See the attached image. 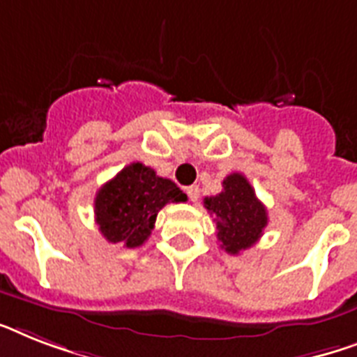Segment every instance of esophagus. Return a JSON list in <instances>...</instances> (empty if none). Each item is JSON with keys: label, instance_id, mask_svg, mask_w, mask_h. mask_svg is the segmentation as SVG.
<instances>
[{"label": "esophagus", "instance_id": "obj_1", "mask_svg": "<svg viewBox=\"0 0 357 357\" xmlns=\"http://www.w3.org/2000/svg\"><path fill=\"white\" fill-rule=\"evenodd\" d=\"M187 196L188 199L192 202V204H196L199 199V187L198 185H190V187H187Z\"/></svg>", "mask_w": 357, "mask_h": 357}]
</instances>
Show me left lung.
I'll list each match as a JSON object with an SVG mask.
<instances>
[{"mask_svg": "<svg viewBox=\"0 0 357 357\" xmlns=\"http://www.w3.org/2000/svg\"><path fill=\"white\" fill-rule=\"evenodd\" d=\"M204 204L208 213L216 216L220 248L231 255H238L257 244L268 225L266 207L244 174H229L224 179V190L205 198Z\"/></svg>", "mask_w": 357, "mask_h": 357, "instance_id": "left-lung-1", "label": "left lung"}]
</instances>
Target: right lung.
<instances>
[{"label":"right lung","mask_w":357,"mask_h":357,"mask_svg":"<svg viewBox=\"0 0 357 357\" xmlns=\"http://www.w3.org/2000/svg\"><path fill=\"white\" fill-rule=\"evenodd\" d=\"M179 202H187V194L174 181L159 178L143 163H132L98 188L95 222L112 244L139 248L149 240L159 211Z\"/></svg>","instance_id":"add662e5"}]
</instances>
